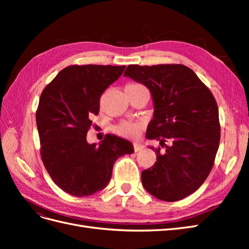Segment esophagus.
<instances>
[{
    "mask_svg": "<svg viewBox=\"0 0 249 249\" xmlns=\"http://www.w3.org/2000/svg\"><path fill=\"white\" fill-rule=\"evenodd\" d=\"M133 146H134V150H135V152H139V150L144 148V145L140 144V143H134Z\"/></svg>",
    "mask_w": 249,
    "mask_h": 249,
    "instance_id": "1",
    "label": "esophagus"
}]
</instances>
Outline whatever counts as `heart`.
Segmentation results:
<instances>
[{"instance_id":"heart-1","label":"heart","mask_w":249,"mask_h":249,"mask_svg":"<svg viewBox=\"0 0 249 249\" xmlns=\"http://www.w3.org/2000/svg\"><path fill=\"white\" fill-rule=\"evenodd\" d=\"M133 86H142L140 84H130ZM142 124L140 123H131V122H122L115 125L114 132L118 135L124 137H135L137 136Z\"/></svg>"}]
</instances>
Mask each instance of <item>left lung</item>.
<instances>
[{
	"mask_svg": "<svg viewBox=\"0 0 249 249\" xmlns=\"http://www.w3.org/2000/svg\"><path fill=\"white\" fill-rule=\"evenodd\" d=\"M124 77L145 85L152 93L155 111L146 138L161 145L150 147L157 162L141 172L142 185L158 199H183L198 189L213 168L220 141L215 97L183 64H132Z\"/></svg>",
	"mask_w": 249,
	"mask_h": 249,
	"instance_id": "1",
	"label": "left lung"
}]
</instances>
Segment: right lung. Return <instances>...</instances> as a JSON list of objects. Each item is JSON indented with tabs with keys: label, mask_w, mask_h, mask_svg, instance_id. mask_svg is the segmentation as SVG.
I'll return each instance as SVG.
<instances>
[{
	"label": "right lung",
	"mask_w": 249,
	"mask_h": 249,
	"mask_svg": "<svg viewBox=\"0 0 249 249\" xmlns=\"http://www.w3.org/2000/svg\"><path fill=\"white\" fill-rule=\"evenodd\" d=\"M125 66L71 65L41 92L36 111L40 156L54 183L73 196L104 189L119 157L133 154L132 143L107 134L100 145L89 144L91 117L100 112L103 92Z\"/></svg>",
	"instance_id": "obj_1"
}]
</instances>
